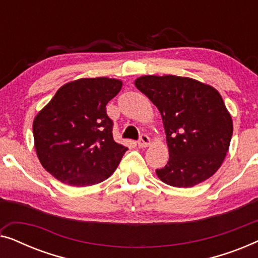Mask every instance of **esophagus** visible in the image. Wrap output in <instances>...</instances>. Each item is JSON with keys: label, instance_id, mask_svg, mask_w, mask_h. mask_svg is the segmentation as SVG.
<instances>
[{"label": "esophagus", "instance_id": "34e87169", "mask_svg": "<svg viewBox=\"0 0 258 258\" xmlns=\"http://www.w3.org/2000/svg\"><path fill=\"white\" fill-rule=\"evenodd\" d=\"M149 144H150V139L147 135L142 134V135L140 136V140H139V142H137V146H139L140 148H146L149 146Z\"/></svg>", "mask_w": 258, "mask_h": 258}]
</instances>
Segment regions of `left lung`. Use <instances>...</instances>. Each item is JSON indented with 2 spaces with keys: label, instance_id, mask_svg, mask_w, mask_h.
<instances>
[{
  "label": "left lung",
  "instance_id": "obj_1",
  "mask_svg": "<svg viewBox=\"0 0 258 258\" xmlns=\"http://www.w3.org/2000/svg\"><path fill=\"white\" fill-rule=\"evenodd\" d=\"M135 86L163 119L169 161L156 174L177 188H190L221 167L232 136V121L220 93L199 81L174 75L139 77Z\"/></svg>",
  "mask_w": 258,
  "mask_h": 258
}]
</instances>
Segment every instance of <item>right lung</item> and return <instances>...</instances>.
I'll return each instance as SVG.
<instances>
[{"label": "right lung", "instance_id": "obj_1", "mask_svg": "<svg viewBox=\"0 0 258 258\" xmlns=\"http://www.w3.org/2000/svg\"><path fill=\"white\" fill-rule=\"evenodd\" d=\"M115 79H81L59 88L34 119L41 164L58 181L88 186L107 179L128 148L112 137L105 105L119 93Z\"/></svg>", "mask_w": 258, "mask_h": 258}]
</instances>
